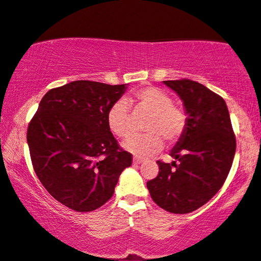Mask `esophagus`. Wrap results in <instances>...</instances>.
Segmentation results:
<instances>
[{"label": "esophagus", "instance_id": "esophagus-1", "mask_svg": "<svg viewBox=\"0 0 261 261\" xmlns=\"http://www.w3.org/2000/svg\"><path fill=\"white\" fill-rule=\"evenodd\" d=\"M141 163H143V159H142V158H138V156L134 158V164H141Z\"/></svg>", "mask_w": 261, "mask_h": 261}]
</instances>
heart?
Listing matches in <instances>:
<instances>
[{"instance_id": "1", "label": "heart", "mask_w": 261, "mask_h": 261, "mask_svg": "<svg viewBox=\"0 0 261 261\" xmlns=\"http://www.w3.org/2000/svg\"><path fill=\"white\" fill-rule=\"evenodd\" d=\"M135 111L146 112L147 133L134 135L124 142V148L138 156H148L163 148V140L172 144L183 136L187 128V115L182 108L173 105L169 94L155 87H143L133 92L130 100ZM107 126L118 138H126L133 133V120L126 101H117L107 113Z\"/></svg>"}]
</instances>
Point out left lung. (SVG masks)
I'll list each match as a JSON object with an SVG mask.
<instances>
[{
	"label": "left lung",
	"mask_w": 261,
	"mask_h": 261,
	"mask_svg": "<svg viewBox=\"0 0 261 261\" xmlns=\"http://www.w3.org/2000/svg\"><path fill=\"white\" fill-rule=\"evenodd\" d=\"M183 100L187 128L171 151L178 161H156L159 173L147 182L151 199L171 213L200 208L218 193L236 151L229 111L222 96L191 79L165 81Z\"/></svg>",
	"instance_id": "1"
}]
</instances>
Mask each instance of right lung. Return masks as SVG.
<instances>
[{"label":"right lung","mask_w":261,"mask_h":261,"mask_svg":"<svg viewBox=\"0 0 261 261\" xmlns=\"http://www.w3.org/2000/svg\"><path fill=\"white\" fill-rule=\"evenodd\" d=\"M125 84L74 81L50 89L29 123L32 166L55 200L91 212L113 196L133 154L120 148L107 126V113Z\"/></svg>","instance_id":"obj_1"}]
</instances>
